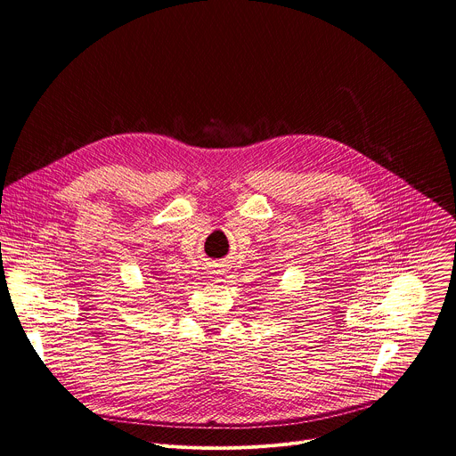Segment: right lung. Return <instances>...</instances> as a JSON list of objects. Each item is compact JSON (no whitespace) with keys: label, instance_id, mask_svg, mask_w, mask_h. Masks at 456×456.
<instances>
[{"label":"right lung","instance_id":"right-lung-1","mask_svg":"<svg viewBox=\"0 0 456 456\" xmlns=\"http://www.w3.org/2000/svg\"><path fill=\"white\" fill-rule=\"evenodd\" d=\"M155 278H157V274H155ZM157 280H162V278H157Z\"/></svg>","mask_w":456,"mask_h":456}]
</instances>
